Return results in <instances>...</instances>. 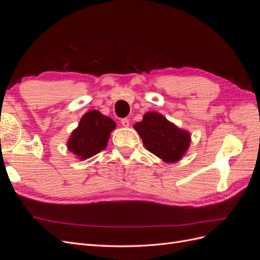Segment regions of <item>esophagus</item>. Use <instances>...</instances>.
<instances>
[{
  "instance_id": "34e87169",
  "label": "esophagus",
  "mask_w": 260,
  "mask_h": 260,
  "mask_svg": "<svg viewBox=\"0 0 260 260\" xmlns=\"http://www.w3.org/2000/svg\"><path fill=\"white\" fill-rule=\"evenodd\" d=\"M121 124L123 125V127L128 128L129 125H130V121H129L128 118H123V119H121Z\"/></svg>"
}]
</instances>
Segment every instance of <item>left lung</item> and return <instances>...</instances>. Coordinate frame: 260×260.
Returning a JSON list of instances; mask_svg holds the SVG:
<instances>
[{"instance_id":"obj_1","label":"left lung","mask_w":260,"mask_h":260,"mask_svg":"<svg viewBox=\"0 0 260 260\" xmlns=\"http://www.w3.org/2000/svg\"><path fill=\"white\" fill-rule=\"evenodd\" d=\"M135 129L148 151L165 161H178L190 145V135L158 113L145 114Z\"/></svg>"}]
</instances>
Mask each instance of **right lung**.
Returning <instances> with one entry per match:
<instances>
[{
  "mask_svg": "<svg viewBox=\"0 0 260 260\" xmlns=\"http://www.w3.org/2000/svg\"><path fill=\"white\" fill-rule=\"evenodd\" d=\"M115 127L114 120L99 111L88 112L83 115L78 128L70 136L69 151L80 159L90 158L106 147L109 135Z\"/></svg>",
  "mask_w": 260,
  "mask_h": 260,
  "instance_id": "add662e5",
  "label": "right lung"
}]
</instances>
